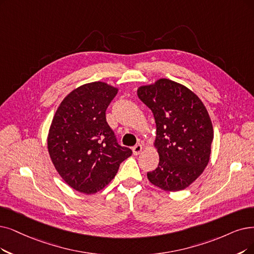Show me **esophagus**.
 Returning <instances> with one entry per match:
<instances>
[{"label": "esophagus", "instance_id": "obj_1", "mask_svg": "<svg viewBox=\"0 0 254 254\" xmlns=\"http://www.w3.org/2000/svg\"><path fill=\"white\" fill-rule=\"evenodd\" d=\"M141 151H143V146H141L140 144H138V145H135V146L132 148V152H133V154H134V155H137V154H139Z\"/></svg>", "mask_w": 254, "mask_h": 254}]
</instances>
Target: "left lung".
Returning a JSON list of instances; mask_svg holds the SVG:
<instances>
[{"mask_svg": "<svg viewBox=\"0 0 254 254\" xmlns=\"http://www.w3.org/2000/svg\"><path fill=\"white\" fill-rule=\"evenodd\" d=\"M137 96L156 123L153 146L159 162L147 173L149 181L166 191L187 189L203 173L210 157L214 129L206 107L190 88L167 78L140 85Z\"/></svg>", "mask_w": 254, "mask_h": 254, "instance_id": "8db88e82", "label": "left lung"}]
</instances>
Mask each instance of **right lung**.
Instances as JSON below:
<instances>
[{"instance_id": "1", "label": "right lung", "mask_w": 254, "mask_h": 254, "mask_svg": "<svg viewBox=\"0 0 254 254\" xmlns=\"http://www.w3.org/2000/svg\"><path fill=\"white\" fill-rule=\"evenodd\" d=\"M119 88L102 81L68 93L58 106L48 133V151L66 185L92 195L113 180L132 151L118 145L105 111Z\"/></svg>"}]
</instances>
